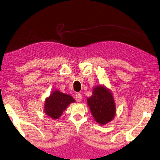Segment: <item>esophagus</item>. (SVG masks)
I'll list each match as a JSON object with an SVG mask.
<instances>
[{"label":"esophagus","mask_w":160,"mask_h":160,"mask_svg":"<svg viewBox=\"0 0 160 160\" xmlns=\"http://www.w3.org/2000/svg\"><path fill=\"white\" fill-rule=\"evenodd\" d=\"M82 94L80 93H76V100L77 102H81L82 101Z\"/></svg>","instance_id":"esophagus-1"}]
</instances>
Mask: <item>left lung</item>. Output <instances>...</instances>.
Here are the masks:
<instances>
[{"mask_svg": "<svg viewBox=\"0 0 160 160\" xmlns=\"http://www.w3.org/2000/svg\"><path fill=\"white\" fill-rule=\"evenodd\" d=\"M87 101L93 118L98 123L104 125L113 119L116 109L114 101L110 92L105 87H96L93 95Z\"/></svg>", "mask_w": 160, "mask_h": 160, "instance_id": "8db88e82", "label": "left lung"}]
</instances>
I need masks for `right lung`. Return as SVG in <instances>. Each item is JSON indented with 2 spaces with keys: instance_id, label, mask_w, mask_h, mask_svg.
I'll use <instances>...</instances> for the list:
<instances>
[{
  "instance_id": "obj_1",
  "label": "right lung",
  "mask_w": 160,
  "mask_h": 160,
  "mask_svg": "<svg viewBox=\"0 0 160 160\" xmlns=\"http://www.w3.org/2000/svg\"><path fill=\"white\" fill-rule=\"evenodd\" d=\"M74 101L71 96L54 91L46 101V114L51 118L57 119L61 117L67 106Z\"/></svg>"
}]
</instances>
